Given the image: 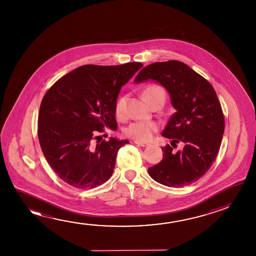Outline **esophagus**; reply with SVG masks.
<instances>
[{
  "mask_svg": "<svg viewBox=\"0 0 256 256\" xmlns=\"http://www.w3.org/2000/svg\"><path fill=\"white\" fill-rule=\"evenodd\" d=\"M134 144H138V146H149V144L148 142H142V141H138V140H134Z\"/></svg>",
  "mask_w": 256,
  "mask_h": 256,
  "instance_id": "34e87169",
  "label": "esophagus"
}]
</instances>
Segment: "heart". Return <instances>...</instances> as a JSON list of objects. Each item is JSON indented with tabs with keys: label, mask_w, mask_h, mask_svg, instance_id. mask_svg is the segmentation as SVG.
Masks as SVG:
<instances>
[{
	"label": "heart",
	"mask_w": 256,
	"mask_h": 256,
	"mask_svg": "<svg viewBox=\"0 0 256 256\" xmlns=\"http://www.w3.org/2000/svg\"><path fill=\"white\" fill-rule=\"evenodd\" d=\"M144 96L149 104L157 97H162L165 99V91L164 88L158 84H150L144 90ZM114 112L118 118H123L126 116V96L118 98L114 104ZM159 128V126L152 122H136L131 123L124 130V134L128 138L138 140L147 141L152 138L155 132Z\"/></svg>",
	"instance_id": "b5f03b06"
}]
</instances>
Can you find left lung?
Here are the masks:
<instances>
[{
	"label": "left lung",
	"mask_w": 256,
	"mask_h": 256,
	"mask_svg": "<svg viewBox=\"0 0 256 256\" xmlns=\"http://www.w3.org/2000/svg\"><path fill=\"white\" fill-rule=\"evenodd\" d=\"M152 80L168 90L176 112L162 131L172 142H183L175 154L170 144L162 147L164 157L148 168L154 180L181 188L201 178L218 154L225 120L212 86L186 64L178 60L152 63L136 76V83Z\"/></svg>",
	"instance_id": "8db88e82"
}]
</instances>
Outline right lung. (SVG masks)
I'll return each mask as SVG.
<instances>
[{"label": "right lung", "instance_id": "add662e5", "mask_svg": "<svg viewBox=\"0 0 256 256\" xmlns=\"http://www.w3.org/2000/svg\"><path fill=\"white\" fill-rule=\"evenodd\" d=\"M142 63L84 65L63 76L42 98L38 134L44 155L62 180L94 188L114 173L118 151L128 140L98 142L105 128L117 130L114 104Z\"/></svg>", "mask_w": 256, "mask_h": 256}]
</instances>
